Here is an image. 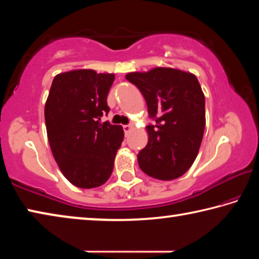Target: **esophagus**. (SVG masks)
Masks as SVG:
<instances>
[{
	"instance_id": "esophagus-1",
	"label": "esophagus",
	"mask_w": 259,
	"mask_h": 259,
	"mask_svg": "<svg viewBox=\"0 0 259 259\" xmlns=\"http://www.w3.org/2000/svg\"><path fill=\"white\" fill-rule=\"evenodd\" d=\"M133 129H134V124H126V125H123V130H124L125 135H128Z\"/></svg>"
}]
</instances>
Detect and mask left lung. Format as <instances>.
Returning <instances> with one entry per match:
<instances>
[{"mask_svg":"<svg viewBox=\"0 0 259 259\" xmlns=\"http://www.w3.org/2000/svg\"><path fill=\"white\" fill-rule=\"evenodd\" d=\"M125 78L140 90L148 114V143L137 155L139 168L160 181H172L191 168L205 126L204 94L198 78L178 68L154 67L128 73Z\"/></svg>","mask_w":259,"mask_h":259,"instance_id":"1","label":"left lung"}]
</instances>
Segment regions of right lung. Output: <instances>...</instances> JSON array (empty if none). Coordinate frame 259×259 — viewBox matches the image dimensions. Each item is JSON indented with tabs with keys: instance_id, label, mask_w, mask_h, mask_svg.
I'll return each instance as SVG.
<instances>
[{
	"instance_id": "add662e5",
	"label": "right lung",
	"mask_w": 259,
	"mask_h": 259,
	"mask_svg": "<svg viewBox=\"0 0 259 259\" xmlns=\"http://www.w3.org/2000/svg\"><path fill=\"white\" fill-rule=\"evenodd\" d=\"M114 78L94 69H73L52 81L45 107L48 140L61 174L76 187L106 183L123 142L121 125L100 123L109 111L107 95Z\"/></svg>"
}]
</instances>
